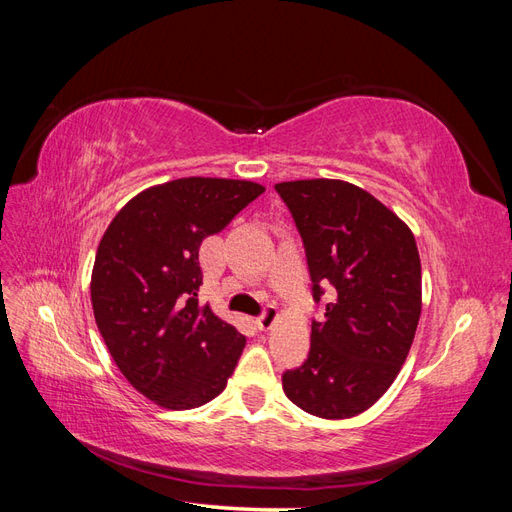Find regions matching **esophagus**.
Wrapping results in <instances>:
<instances>
[{"label": "esophagus", "mask_w": 512, "mask_h": 512, "mask_svg": "<svg viewBox=\"0 0 512 512\" xmlns=\"http://www.w3.org/2000/svg\"><path fill=\"white\" fill-rule=\"evenodd\" d=\"M277 318V309L273 305H267L265 312H262L258 318H256V327L260 331H269L273 327V322Z\"/></svg>", "instance_id": "esophagus-1"}]
</instances>
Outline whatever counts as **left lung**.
Masks as SVG:
<instances>
[{
  "mask_svg": "<svg viewBox=\"0 0 512 512\" xmlns=\"http://www.w3.org/2000/svg\"><path fill=\"white\" fill-rule=\"evenodd\" d=\"M303 239L314 301L307 361L282 376L286 397L320 418H350L389 391L421 318L412 230L378 198L339 179L275 185Z\"/></svg>",
  "mask_w": 512,
  "mask_h": 512,
  "instance_id": "1",
  "label": "left lung"
}]
</instances>
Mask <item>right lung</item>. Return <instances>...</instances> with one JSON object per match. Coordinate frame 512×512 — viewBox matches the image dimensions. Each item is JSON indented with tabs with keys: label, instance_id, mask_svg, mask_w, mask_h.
I'll return each instance as SVG.
<instances>
[{
	"label": "right lung",
	"instance_id": "add662e5",
	"mask_svg": "<svg viewBox=\"0 0 512 512\" xmlns=\"http://www.w3.org/2000/svg\"><path fill=\"white\" fill-rule=\"evenodd\" d=\"M265 188L185 177L134 196L108 224L91 273L104 344L138 393L190 410L226 389L245 337L198 303V250Z\"/></svg>",
	"mask_w": 512,
	"mask_h": 512
}]
</instances>
